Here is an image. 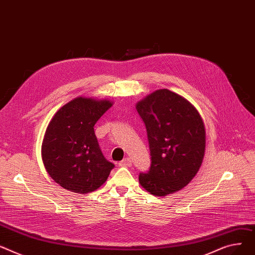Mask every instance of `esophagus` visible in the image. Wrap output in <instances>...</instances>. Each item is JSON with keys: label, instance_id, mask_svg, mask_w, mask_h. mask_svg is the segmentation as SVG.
<instances>
[{"label": "esophagus", "instance_id": "1", "mask_svg": "<svg viewBox=\"0 0 255 255\" xmlns=\"http://www.w3.org/2000/svg\"><path fill=\"white\" fill-rule=\"evenodd\" d=\"M118 164L121 167H130L131 166V159L129 157H126L122 161H119Z\"/></svg>", "mask_w": 255, "mask_h": 255}]
</instances>
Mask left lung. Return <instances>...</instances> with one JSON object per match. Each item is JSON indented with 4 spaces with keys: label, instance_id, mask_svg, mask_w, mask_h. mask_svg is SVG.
Returning <instances> with one entry per match:
<instances>
[{
    "label": "left lung",
    "instance_id": "1",
    "mask_svg": "<svg viewBox=\"0 0 255 255\" xmlns=\"http://www.w3.org/2000/svg\"><path fill=\"white\" fill-rule=\"evenodd\" d=\"M146 127L151 164L140 173L141 186L164 197L186 186L197 175L206 148L203 119L193 105L169 89H158L136 104Z\"/></svg>",
    "mask_w": 255,
    "mask_h": 255
}]
</instances>
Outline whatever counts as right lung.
Returning <instances> with one entry per match:
<instances>
[{"mask_svg": "<svg viewBox=\"0 0 255 255\" xmlns=\"http://www.w3.org/2000/svg\"><path fill=\"white\" fill-rule=\"evenodd\" d=\"M113 105L109 100L78 97L50 121L42 142L44 167L57 184L85 194L101 187L114 168L104 157L94 127Z\"/></svg>", "mask_w": 255, "mask_h": 255, "instance_id": "add662e5", "label": "right lung"}]
</instances>
